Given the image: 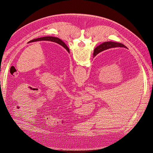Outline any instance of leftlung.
I'll return each instance as SVG.
<instances>
[{
	"label": "left lung",
	"mask_w": 153,
	"mask_h": 153,
	"mask_svg": "<svg viewBox=\"0 0 153 153\" xmlns=\"http://www.w3.org/2000/svg\"><path fill=\"white\" fill-rule=\"evenodd\" d=\"M52 41V42L56 43L60 45H61L62 47L65 48L68 52L69 53V48L67 47V45L64 43L63 41L60 39L58 38H56V37H53V36H46V37H42V38H37V39H34L33 40L30 41L28 43H32V42H36V41Z\"/></svg>",
	"instance_id": "1"
}]
</instances>
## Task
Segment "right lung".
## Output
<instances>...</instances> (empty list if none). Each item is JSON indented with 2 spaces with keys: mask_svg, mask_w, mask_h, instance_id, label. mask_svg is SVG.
<instances>
[{
  "mask_svg": "<svg viewBox=\"0 0 153 153\" xmlns=\"http://www.w3.org/2000/svg\"><path fill=\"white\" fill-rule=\"evenodd\" d=\"M116 47H122V48H127L126 46H124L122 43L113 42V41H107V42H104L102 44L100 45L94 50L93 57H94L96 55H98L99 53L103 52L104 50H108L109 48H116Z\"/></svg>",
  "mask_w": 153,
  "mask_h": 153,
  "instance_id": "1",
  "label": "right lung"
}]
</instances>
